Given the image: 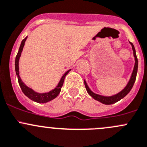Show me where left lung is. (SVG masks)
Segmentation results:
<instances>
[{"label": "left lung", "mask_w": 147, "mask_h": 147, "mask_svg": "<svg viewBox=\"0 0 147 147\" xmlns=\"http://www.w3.org/2000/svg\"><path fill=\"white\" fill-rule=\"evenodd\" d=\"M129 42L130 45H131V47H132L133 54H134V61H135V63H134V69H133L132 73H131V77H130L129 80V82L127 83V85H126V87H124L122 90H121L119 92L117 93V94H114V95H112V96L100 95V94H96V93L93 92L90 89L89 86L87 85L86 81L84 80V86H85V88L86 90H87V92H88V94H90L92 98H94V100H97V101L101 102L102 104H105V105H112V104L116 103L117 102L119 101L120 100L124 98V97H125L129 92L130 90H131V88H132L133 85H134V82H135L136 78H137V70H138V60L137 57V55H136V50H135V48H134V45H133L131 42Z\"/></svg>", "instance_id": "1"}]
</instances>
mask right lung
Segmentation results:
<instances>
[{
  "label": "right lung",
  "instance_id": "add662e5",
  "mask_svg": "<svg viewBox=\"0 0 147 147\" xmlns=\"http://www.w3.org/2000/svg\"><path fill=\"white\" fill-rule=\"evenodd\" d=\"M27 38L28 36L26 37V38L22 40L21 44H20V47H19L18 52V54L17 55H16V61H15V69H16V75H17L19 85H20V88H21L22 91L24 93L25 95L27 96L28 98L30 99L31 100L38 102V103H46V102H48L51 101V100H53V99L56 98V97H57V95L60 94V91H61V88L63 85V83H64L65 76L67 75L68 72H69L71 69H69V70L67 71L64 75H63V77L61 78L60 82H59L58 84L56 86L55 88L50 90L48 92H37L34 91L32 89L30 88L28 86H26V84H25V83L22 81L21 78H20V75H19V60H20V55H21L22 51H23V47H24L25 42H26Z\"/></svg>",
  "mask_w": 147,
  "mask_h": 147
}]
</instances>
